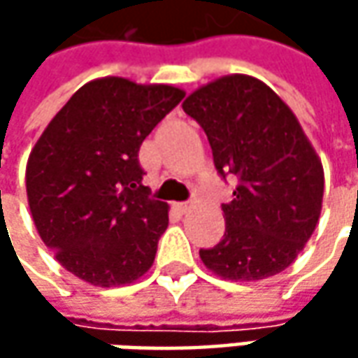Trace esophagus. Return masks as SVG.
<instances>
[{"instance_id":"1","label":"esophagus","mask_w":358,"mask_h":358,"mask_svg":"<svg viewBox=\"0 0 358 358\" xmlns=\"http://www.w3.org/2000/svg\"><path fill=\"white\" fill-rule=\"evenodd\" d=\"M193 207V203L191 201H183V203H177V209L181 211V213H187L189 209Z\"/></svg>"}]
</instances>
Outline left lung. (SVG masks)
<instances>
[{"instance_id": "obj_1", "label": "left lung", "mask_w": 358, "mask_h": 358, "mask_svg": "<svg viewBox=\"0 0 358 358\" xmlns=\"http://www.w3.org/2000/svg\"><path fill=\"white\" fill-rule=\"evenodd\" d=\"M213 151L217 173L237 179L223 205L225 235L201 261L223 279L259 281L303 251L323 203V165L293 111L263 81L227 76L183 103Z\"/></svg>"}]
</instances>
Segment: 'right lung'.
I'll return each mask as SVG.
<instances>
[{
	"label": "right lung",
	"instance_id": "1",
	"mask_svg": "<svg viewBox=\"0 0 358 358\" xmlns=\"http://www.w3.org/2000/svg\"><path fill=\"white\" fill-rule=\"evenodd\" d=\"M183 97L171 85L95 79L35 143L25 171L35 227L79 279L125 285L153 265L169 215L141 183L139 147Z\"/></svg>",
	"mask_w": 358,
	"mask_h": 358
}]
</instances>
